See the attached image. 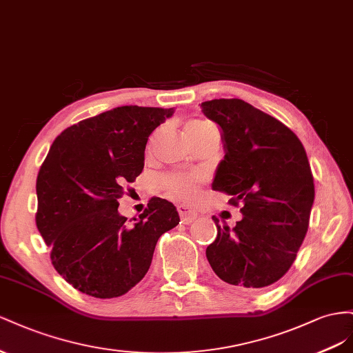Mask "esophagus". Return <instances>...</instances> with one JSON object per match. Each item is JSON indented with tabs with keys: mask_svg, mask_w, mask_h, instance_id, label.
<instances>
[{
	"mask_svg": "<svg viewBox=\"0 0 353 353\" xmlns=\"http://www.w3.org/2000/svg\"><path fill=\"white\" fill-rule=\"evenodd\" d=\"M177 211H179L180 219H182V221L186 225L192 223V221L198 217V214L195 213V210H192L190 207H186V205H179Z\"/></svg>",
	"mask_w": 353,
	"mask_h": 353,
	"instance_id": "esophagus-1",
	"label": "esophagus"
}]
</instances>
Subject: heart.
<instances>
[{"label": "heart", "mask_w": 353, "mask_h": 353, "mask_svg": "<svg viewBox=\"0 0 353 353\" xmlns=\"http://www.w3.org/2000/svg\"><path fill=\"white\" fill-rule=\"evenodd\" d=\"M204 124H207L205 121H190V123L186 125V128H196ZM164 185L171 195L182 199H192L196 192L195 179L192 177H185L179 174L168 176L164 180Z\"/></svg>", "instance_id": "obj_1"}]
</instances>
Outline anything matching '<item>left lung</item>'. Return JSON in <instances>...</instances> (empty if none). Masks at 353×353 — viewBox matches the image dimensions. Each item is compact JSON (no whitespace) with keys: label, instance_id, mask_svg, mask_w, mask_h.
I'll list each match as a JSON object with an SVG mask.
<instances>
[{"label":"left lung","instance_id":"8db88e82","mask_svg":"<svg viewBox=\"0 0 353 353\" xmlns=\"http://www.w3.org/2000/svg\"><path fill=\"white\" fill-rule=\"evenodd\" d=\"M220 128L225 158L214 190L232 195L243 219L217 226L207 260L225 283L261 288L283 278L296 260L315 199L314 176L299 137L276 118L241 99L201 103Z\"/></svg>","mask_w":353,"mask_h":353}]
</instances>
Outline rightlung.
<instances>
[{
	"mask_svg": "<svg viewBox=\"0 0 353 353\" xmlns=\"http://www.w3.org/2000/svg\"><path fill=\"white\" fill-rule=\"evenodd\" d=\"M174 108H114L79 121L50 146L37 177V228L66 283L97 299L143 279L159 236L179 225L176 207L150 198L130 226L118 211L125 185L145 165L149 134Z\"/></svg>",
	"mask_w": 353,
	"mask_h": 353,
	"instance_id": "add662e5",
	"label": "right lung"
}]
</instances>
